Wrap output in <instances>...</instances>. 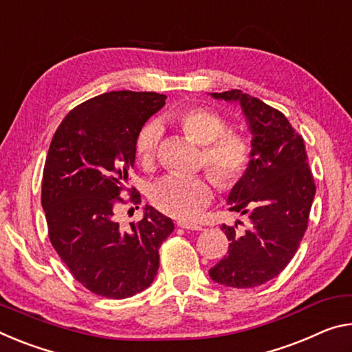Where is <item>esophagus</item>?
<instances>
[{
  "label": "esophagus",
  "instance_id": "1",
  "mask_svg": "<svg viewBox=\"0 0 352 352\" xmlns=\"http://www.w3.org/2000/svg\"><path fill=\"white\" fill-rule=\"evenodd\" d=\"M178 227L185 228V230H196V232H200L204 230L202 226H197V224H192V222H183V221H178L177 222Z\"/></svg>",
  "mask_w": 352,
  "mask_h": 352
}]
</instances>
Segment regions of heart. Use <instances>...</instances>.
<instances>
[{
  "instance_id": "obj_1",
  "label": "heart",
  "mask_w": 352,
  "mask_h": 352,
  "mask_svg": "<svg viewBox=\"0 0 352 352\" xmlns=\"http://www.w3.org/2000/svg\"><path fill=\"white\" fill-rule=\"evenodd\" d=\"M183 133L204 147V166L217 186L230 189L241 180L250 163V144L239 133H227L221 116L205 108H191L177 116ZM161 138V126L148 124L139 131L136 153L142 163L155 158ZM150 200L163 213L192 219L213 197V188L205 177L166 175L150 188Z\"/></svg>"
}]
</instances>
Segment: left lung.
Returning a JSON list of instances; mask_svg holds the SVG:
<instances>
[{
	"label": "left lung",
	"mask_w": 352,
	"mask_h": 352,
	"mask_svg": "<svg viewBox=\"0 0 352 352\" xmlns=\"http://www.w3.org/2000/svg\"><path fill=\"white\" fill-rule=\"evenodd\" d=\"M210 96L239 103L252 152L248 170L227 197L228 210L244 216L247 226L222 224L228 250L208 274L221 285L254 288L280 274L296 254L316 186L304 139L280 111L238 89ZM238 223L245 227L238 229Z\"/></svg>",
	"instance_id": "left-lung-1"
}]
</instances>
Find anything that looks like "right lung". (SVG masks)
Wrapping results in <instances>:
<instances>
[{
    "label": "right lung",
    "instance_id": "add662e5",
    "mask_svg": "<svg viewBox=\"0 0 352 352\" xmlns=\"http://www.w3.org/2000/svg\"><path fill=\"white\" fill-rule=\"evenodd\" d=\"M164 103L156 92L102 94L72 109L50 144L42 182L50 241L72 276L98 296L125 299L150 287L158 249L174 232L170 217L148 205L128 232L114 219L139 131Z\"/></svg>",
    "mask_w": 352,
    "mask_h": 352
}]
</instances>
